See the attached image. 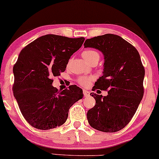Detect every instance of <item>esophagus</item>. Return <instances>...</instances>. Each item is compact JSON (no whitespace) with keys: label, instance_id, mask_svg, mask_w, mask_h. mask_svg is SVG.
<instances>
[{"label":"esophagus","instance_id":"34e87169","mask_svg":"<svg viewBox=\"0 0 159 159\" xmlns=\"http://www.w3.org/2000/svg\"><path fill=\"white\" fill-rule=\"evenodd\" d=\"M83 93H84V97H88V96H90V92L86 90H83Z\"/></svg>","mask_w":159,"mask_h":159}]
</instances>
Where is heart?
I'll return each instance as SVG.
<instances>
[{"mask_svg":"<svg viewBox=\"0 0 159 159\" xmlns=\"http://www.w3.org/2000/svg\"><path fill=\"white\" fill-rule=\"evenodd\" d=\"M82 56L89 64L93 63V62H98L100 58L99 54L96 51L92 50V49H87V50L83 51L82 53ZM90 82V78L89 77H82L79 79V82L80 84L84 86V87H87L88 85H89Z\"/></svg>","mask_w":159,"mask_h":159,"instance_id":"b5f03b06","label":"heart"}]
</instances>
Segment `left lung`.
<instances>
[{
  "mask_svg": "<svg viewBox=\"0 0 159 159\" xmlns=\"http://www.w3.org/2000/svg\"><path fill=\"white\" fill-rule=\"evenodd\" d=\"M84 47L104 55L103 75L94 88L108 91L104 97L90 93L96 105L87 113L88 123L98 131L116 132L130 122L143 99L145 69L140 55L134 47L114 34L86 39Z\"/></svg>",
  "mask_w": 159,
  "mask_h": 159,
  "instance_id": "left-lung-1",
  "label": "left lung"
}]
</instances>
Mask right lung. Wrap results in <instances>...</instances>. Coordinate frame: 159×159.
<instances>
[{"label":"right lung","instance_id":"obj_1","mask_svg":"<svg viewBox=\"0 0 159 159\" xmlns=\"http://www.w3.org/2000/svg\"><path fill=\"white\" fill-rule=\"evenodd\" d=\"M84 37L71 39L47 34L22 49L14 66V96L25 119L41 130L54 129L67 120L69 110L83 97L77 85L60 91L52 77L66 70L72 55L82 47Z\"/></svg>","mask_w":159,"mask_h":159}]
</instances>
